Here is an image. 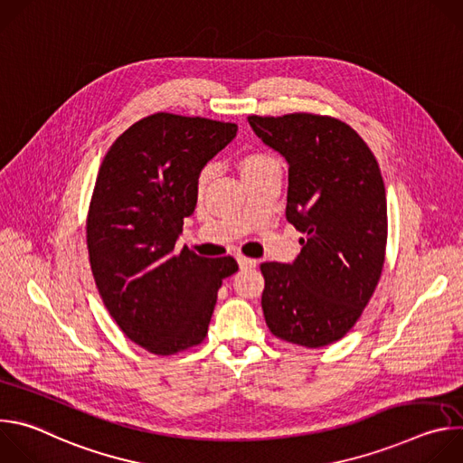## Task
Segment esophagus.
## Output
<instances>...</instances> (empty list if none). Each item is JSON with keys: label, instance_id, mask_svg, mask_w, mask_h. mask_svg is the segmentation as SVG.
Instances as JSON below:
<instances>
[{"label": "esophagus", "instance_id": "1", "mask_svg": "<svg viewBox=\"0 0 463 463\" xmlns=\"http://www.w3.org/2000/svg\"><path fill=\"white\" fill-rule=\"evenodd\" d=\"M236 260H238V266H240V269H250V268H256V260H252V258H247V256H243V254H238V256H236Z\"/></svg>", "mask_w": 463, "mask_h": 463}]
</instances>
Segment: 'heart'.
I'll list each match as a JSON object with an SVG mask.
<instances>
[{
    "label": "heart",
    "instance_id": "heart-1",
    "mask_svg": "<svg viewBox=\"0 0 463 463\" xmlns=\"http://www.w3.org/2000/svg\"><path fill=\"white\" fill-rule=\"evenodd\" d=\"M273 159L269 157V156H266V154H247L241 161H240V172H241V175H245V174H249V172H252V170H258L260 166H263V165H268V163H271ZM207 179H209V170H205L202 175H200V186H203L205 183H207Z\"/></svg>",
    "mask_w": 463,
    "mask_h": 463
}]
</instances>
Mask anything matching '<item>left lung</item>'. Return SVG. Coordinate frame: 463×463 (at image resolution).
I'll use <instances>...</instances> for the list:
<instances>
[{"instance_id": "left-lung-1", "label": "left lung", "mask_w": 463, "mask_h": 463, "mask_svg": "<svg viewBox=\"0 0 463 463\" xmlns=\"http://www.w3.org/2000/svg\"><path fill=\"white\" fill-rule=\"evenodd\" d=\"M247 120L288 161L286 218L304 234L293 263L260 266L263 317L282 341L327 346L354 327L381 279L388 223L379 165L339 118L289 113Z\"/></svg>"}]
</instances>
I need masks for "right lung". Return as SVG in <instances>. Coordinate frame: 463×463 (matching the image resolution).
I'll use <instances>...</instances> for the list:
<instances>
[{
	"label": "right lung",
	"mask_w": 463,
	"mask_h": 463,
	"mask_svg": "<svg viewBox=\"0 0 463 463\" xmlns=\"http://www.w3.org/2000/svg\"><path fill=\"white\" fill-rule=\"evenodd\" d=\"M238 126L154 113L109 146L88 213V250L99 295L122 334L150 354L203 343L231 256L202 258L175 240L197 203L203 166Z\"/></svg>",
	"instance_id": "right-lung-1"
}]
</instances>
